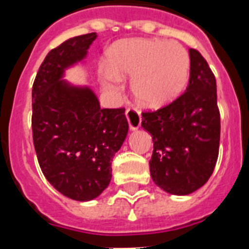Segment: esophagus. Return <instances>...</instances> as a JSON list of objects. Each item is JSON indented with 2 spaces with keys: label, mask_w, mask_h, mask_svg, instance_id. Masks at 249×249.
I'll return each instance as SVG.
<instances>
[{
  "label": "esophagus",
  "mask_w": 249,
  "mask_h": 249,
  "mask_svg": "<svg viewBox=\"0 0 249 249\" xmlns=\"http://www.w3.org/2000/svg\"><path fill=\"white\" fill-rule=\"evenodd\" d=\"M125 116H126V120H128L130 130H137L141 126L142 116H141V111L139 110H137L134 107H129L126 112H125Z\"/></svg>",
  "instance_id": "34e87169"
}]
</instances>
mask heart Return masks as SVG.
<instances>
[{"label":"heart","instance_id":"heart-1","mask_svg":"<svg viewBox=\"0 0 249 249\" xmlns=\"http://www.w3.org/2000/svg\"><path fill=\"white\" fill-rule=\"evenodd\" d=\"M191 60L177 42L130 39L119 42L107 53L104 87L116 89L123 76L131 78V93L138 104L160 108L174 102L189 80Z\"/></svg>","mask_w":249,"mask_h":249}]
</instances>
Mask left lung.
<instances>
[{
	"mask_svg": "<svg viewBox=\"0 0 249 249\" xmlns=\"http://www.w3.org/2000/svg\"><path fill=\"white\" fill-rule=\"evenodd\" d=\"M187 90L170 105L143 112L142 126L153 141L149 160L152 180L175 196L205 185L213 173L220 144L216 79L197 50H189Z\"/></svg>",
	"mask_w": 249,
	"mask_h": 249,
	"instance_id": "1",
	"label": "left lung"
}]
</instances>
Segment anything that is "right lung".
Returning a JSON list of instances; mask_svg holds the SVG:
<instances>
[{
  "label": "right lung",
  "instance_id": "add662e5",
  "mask_svg": "<svg viewBox=\"0 0 249 249\" xmlns=\"http://www.w3.org/2000/svg\"><path fill=\"white\" fill-rule=\"evenodd\" d=\"M97 38H70L48 52L32 89V130L40 170L74 201L94 199L111 181V162L128 134L125 108H101L89 87L64 80Z\"/></svg>",
  "mask_w": 249,
  "mask_h": 249
}]
</instances>
